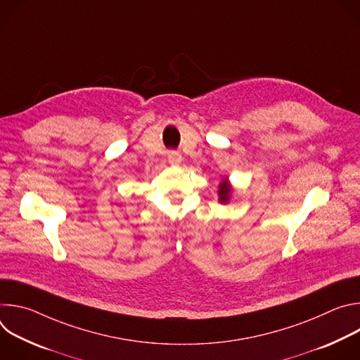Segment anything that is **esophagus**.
<instances>
[{
    "label": "esophagus",
    "instance_id": "obj_1",
    "mask_svg": "<svg viewBox=\"0 0 360 360\" xmlns=\"http://www.w3.org/2000/svg\"><path fill=\"white\" fill-rule=\"evenodd\" d=\"M168 161L171 165H179L182 161L181 153L178 150H169L168 152Z\"/></svg>",
    "mask_w": 360,
    "mask_h": 360
}]
</instances>
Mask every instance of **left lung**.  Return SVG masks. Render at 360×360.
Listing matches in <instances>:
<instances>
[{
    "mask_svg": "<svg viewBox=\"0 0 360 360\" xmlns=\"http://www.w3.org/2000/svg\"><path fill=\"white\" fill-rule=\"evenodd\" d=\"M229 192H231V188H229V185H228L226 182H224V184L219 185V199H221L222 203L228 202V199H229Z\"/></svg>",
    "mask_w": 360,
    "mask_h": 360,
    "instance_id": "1",
    "label": "left lung"
}]
</instances>
